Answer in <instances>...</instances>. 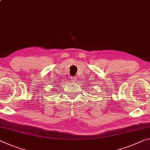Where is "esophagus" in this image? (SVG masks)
Wrapping results in <instances>:
<instances>
[{"instance_id": "obj_1", "label": "esophagus", "mask_w": 150, "mask_h": 150, "mask_svg": "<svg viewBox=\"0 0 150 150\" xmlns=\"http://www.w3.org/2000/svg\"><path fill=\"white\" fill-rule=\"evenodd\" d=\"M71 79H72L73 81H75V78H74V77H72V78H71Z\"/></svg>"}]
</instances>
